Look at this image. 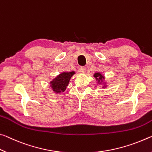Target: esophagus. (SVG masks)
<instances>
[{"label":"esophagus","mask_w":152,"mask_h":152,"mask_svg":"<svg viewBox=\"0 0 152 152\" xmlns=\"http://www.w3.org/2000/svg\"><path fill=\"white\" fill-rule=\"evenodd\" d=\"M86 71V69L85 66H80L78 69V72L79 73H84Z\"/></svg>","instance_id":"obj_1"}]
</instances>
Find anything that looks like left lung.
I'll use <instances>...</instances> for the list:
<instances>
[{"label": "left lung", "instance_id": "1", "mask_svg": "<svg viewBox=\"0 0 152 152\" xmlns=\"http://www.w3.org/2000/svg\"><path fill=\"white\" fill-rule=\"evenodd\" d=\"M94 77L96 78V80L98 81L97 83L98 84H104V86L102 87L103 88H106V83L105 82H104V79H105V77H104V76L101 73L96 72V73H95L94 75Z\"/></svg>", "mask_w": 152, "mask_h": 152}]
</instances>
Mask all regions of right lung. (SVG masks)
Instances as JSON below:
<instances>
[{
  "mask_svg": "<svg viewBox=\"0 0 152 152\" xmlns=\"http://www.w3.org/2000/svg\"><path fill=\"white\" fill-rule=\"evenodd\" d=\"M75 73V71L63 72L50 82L51 88L55 94L63 93L68 86L71 77Z\"/></svg>",
  "mask_w": 152,
  "mask_h": 152,
  "instance_id": "add662e5",
  "label": "right lung"
}]
</instances>
